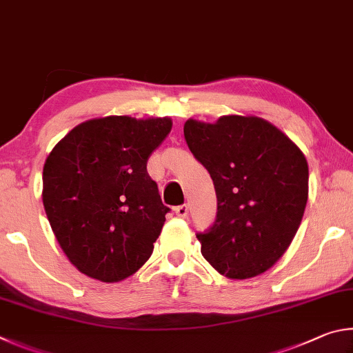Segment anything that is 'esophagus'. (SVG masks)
I'll use <instances>...</instances> for the list:
<instances>
[{"label": "esophagus", "mask_w": 353, "mask_h": 353, "mask_svg": "<svg viewBox=\"0 0 353 353\" xmlns=\"http://www.w3.org/2000/svg\"><path fill=\"white\" fill-rule=\"evenodd\" d=\"M175 214H176L180 219H186L188 215H189V208H188V205L176 206V208H175Z\"/></svg>", "instance_id": "1"}]
</instances>
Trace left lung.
Instances as JSON below:
<instances>
[{
    "label": "left lung",
    "mask_w": 353,
    "mask_h": 353,
    "mask_svg": "<svg viewBox=\"0 0 353 353\" xmlns=\"http://www.w3.org/2000/svg\"><path fill=\"white\" fill-rule=\"evenodd\" d=\"M184 139L217 194L212 226L196 234L203 257L230 279L265 273L287 251L305 211L304 153L256 116H223L215 123L189 119Z\"/></svg>",
    "instance_id": "left-lung-1"
}]
</instances>
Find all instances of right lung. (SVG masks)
Listing matches in <instances>:
<instances>
[{
	"instance_id": "add662e5",
	"label": "right lung",
	"mask_w": 353,
	"mask_h": 353,
	"mask_svg": "<svg viewBox=\"0 0 353 353\" xmlns=\"http://www.w3.org/2000/svg\"><path fill=\"white\" fill-rule=\"evenodd\" d=\"M169 117L107 116L74 127L43 167V206L80 273L102 282L134 274L152 256L165 214L147 159Z\"/></svg>"
}]
</instances>
